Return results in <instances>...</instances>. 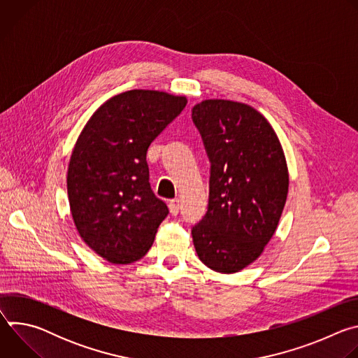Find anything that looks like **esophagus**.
<instances>
[{"mask_svg": "<svg viewBox=\"0 0 358 358\" xmlns=\"http://www.w3.org/2000/svg\"><path fill=\"white\" fill-rule=\"evenodd\" d=\"M169 208H170V213L173 215H177L178 211H180V199L178 198H174L169 202Z\"/></svg>", "mask_w": 358, "mask_h": 358, "instance_id": "obj_1", "label": "esophagus"}]
</instances>
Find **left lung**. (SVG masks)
<instances>
[{"label":"left lung","mask_w":358,"mask_h":358,"mask_svg":"<svg viewBox=\"0 0 358 358\" xmlns=\"http://www.w3.org/2000/svg\"><path fill=\"white\" fill-rule=\"evenodd\" d=\"M192 120L211 162L210 202L191 231L199 261L231 275L257 261L276 232L289 170L271 123L241 101L206 99Z\"/></svg>","instance_id":"left-lung-1"}]
</instances>
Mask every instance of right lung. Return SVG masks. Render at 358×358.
I'll list each match as a JSON object with an SVG mask.
<instances>
[{
  "label": "right lung",
  "instance_id": "right-lung-1",
  "mask_svg": "<svg viewBox=\"0 0 358 358\" xmlns=\"http://www.w3.org/2000/svg\"><path fill=\"white\" fill-rule=\"evenodd\" d=\"M185 105V96L162 90L119 93L75 143L66 176L72 220L82 241L110 264L141 259L169 214L150 188L145 155Z\"/></svg>",
  "mask_w": 358,
  "mask_h": 358
}]
</instances>
